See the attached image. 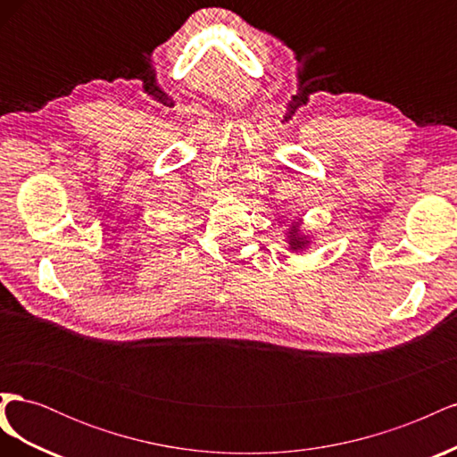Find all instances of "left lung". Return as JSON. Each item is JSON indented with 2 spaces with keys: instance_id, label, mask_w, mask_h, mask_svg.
<instances>
[{
  "instance_id": "left-lung-1",
  "label": "left lung",
  "mask_w": 457,
  "mask_h": 457,
  "mask_svg": "<svg viewBox=\"0 0 457 457\" xmlns=\"http://www.w3.org/2000/svg\"><path fill=\"white\" fill-rule=\"evenodd\" d=\"M286 242H287V250L292 253H303L305 250H309V245L312 244V237L301 230V219L289 225V228L286 230Z\"/></svg>"
}]
</instances>
